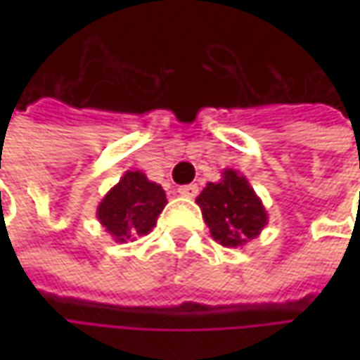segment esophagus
<instances>
[{
    "label": "esophagus",
    "instance_id": "esophagus-1",
    "mask_svg": "<svg viewBox=\"0 0 360 360\" xmlns=\"http://www.w3.org/2000/svg\"><path fill=\"white\" fill-rule=\"evenodd\" d=\"M178 194L184 196V198H194L198 194V186L196 184H186V186L178 188Z\"/></svg>",
    "mask_w": 360,
    "mask_h": 360
}]
</instances>
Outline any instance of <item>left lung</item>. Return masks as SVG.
Here are the masks:
<instances>
[{
  "label": "left lung",
  "instance_id": "8db88e82",
  "mask_svg": "<svg viewBox=\"0 0 360 360\" xmlns=\"http://www.w3.org/2000/svg\"><path fill=\"white\" fill-rule=\"evenodd\" d=\"M202 218L218 244L238 248L269 224V214L255 188L238 170L224 168L220 182H208L196 198Z\"/></svg>",
  "mask_w": 360,
  "mask_h": 360
}]
</instances>
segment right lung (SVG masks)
Wrapping results in <instances>:
<instances>
[{
	"mask_svg": "<svg viewBox=\"0 0 360 360\" xmlns=\"http://www.w3.org/2000/svg\"><path fill=\"white\" fill-rule=\"evenodd\" d=\"M168 204L164 188L140 170H128L98 204L96 216L112 240L126 244L150 234Z\"/></svg>",
	"mask_w": 360,
	"mask_h": 360,
	"instance_id": "add662e5",
	"label": "right lung"
}]
</instances>
